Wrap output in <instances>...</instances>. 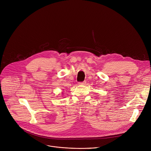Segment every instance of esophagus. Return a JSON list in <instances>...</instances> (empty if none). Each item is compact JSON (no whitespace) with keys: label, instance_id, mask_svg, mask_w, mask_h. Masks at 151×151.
Returning a JSON list of instances; mask_svg holds the SVG:
<instances>
[{"label":"esophagus","instance_id":"34e87169","mask_svg":"<svg viewBox=\"0 0 151 151\" xmlns=\"http://www.w3.org/2000/svg\"><path fill=\"white\" fill-rule=\"evenodd\" d=\"M86 83V81H83V82H80L78 83V84L80 85V86H83V85H85Z\"/></svg>","mask_w":151,"mask_h":151}]
</instances>
